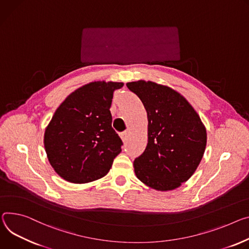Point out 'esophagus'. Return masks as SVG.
Here are the masks:
<instances>
[{
	"mask_svg": "<svg viewBox=\"0 0 249 249\" xmlns=\"http://www.w3.org/2000/svg\"><path fill=\"white\" fill-rule=\"evenodd\" d=\"M128 136H129V132H128V131H125V132L121 133V138H122V140H123V141L127 140Z\"/></svg>",
	"mask_w": 249,
	"mask_h": 249,
	"instance_id": "34e87169",
	"label": "esophagus"
}]
</instances>
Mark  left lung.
<instances>
[{
	"label": "left lung",
	"instance_id": "8db88e82",
	"mask_svg": "<svg viewBox=\"0 0 249 249\" xmlns=\"http://www.w3.org/2000/svg\"><path fill=\"white\" fill-rule=\"evenodd\" d=\"M148 117V144L134 161L142 183L172 191L193 176L207 145V130L188 100L176 90L152 81L128 82Z\"/></svg>",
	"mask_w": 249,
	"mask_h": 249
}]
</instances>
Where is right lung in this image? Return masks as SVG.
<instances>
[{
	"label": "right lung",
	"instance_id": "add662e5",
	"mask_svg": "<svg viewBox=\"0 0 249 249\" xmlns=\"http://www.w3.org/2000/svg\"><path fill=\"white\" fill-rule=\"evenodd\" d=\"M122 82L94 81L79 87L54 112L44 132V149L53 170L74 184L106 176L123 145L112 128L113 92Z\"/></svg>",
	"mask_w": 249,
	"mask_h": 249
}]
</instances>
